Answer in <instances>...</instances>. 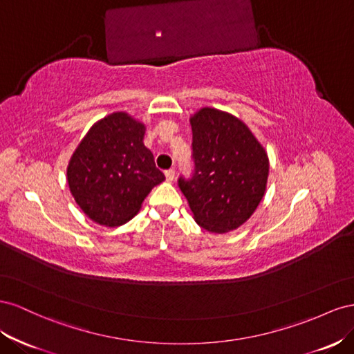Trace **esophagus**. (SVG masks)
Segmentation results:
<instances>
[{"label":"esophagus","mask_w":354,"mask_h":354,"mask_svg":"<svg viewBox=\"0 0 354 354\" xmlns=\"http://www.w3.org/2000/svg\"><path fill=\"white\" fill-rule=\"evenodd\" d=\"M165 175H166V179H167V180H174V179H175V169L166 170Z\"/></svg>","instance_id":"34e87169"}]
</instances>
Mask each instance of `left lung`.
Wrapping results in <instances>:
<instances>
[{"label": "left lung", "instance_id": "left-lung-1", "mask_svg": "<svg viewBox=\"0 0 354 354\" xmlns=\"http://www.w3.org/2000/svg\"><path fill=\"white\" fill-rule=\"evenodd\" d=\"M189 123L194 171L178 185L200 227L228 233L243 225L264 197L267 153L243 121L224 111L201 108Z\"/></svg>", "mask_w": 354, "mask_h": 354}]
</instances>
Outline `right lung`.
<instances>
[{"instance_id":"obj_1","label":"right lung","mask_w":354,"mask_h":354,"mask_svg":"<svg viewBox=\"0 0 354 354\" xmlns=\"http://www.w3.org/2000/svg\"><path fill=\"white\" fill-rule=\"evenodd\" d=\"M145 126L127 113L95 123L66 169L69 191L96 224L118 227L132 219L149 191L165 180L144 145Z\"/></svg>"}]
</instances>
